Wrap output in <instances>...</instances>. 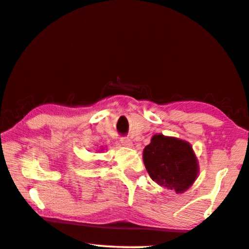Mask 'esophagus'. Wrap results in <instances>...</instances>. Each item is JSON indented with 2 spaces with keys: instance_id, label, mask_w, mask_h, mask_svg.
I'll list each match as a JSON object with an SVG mask.
<instances>
[{
  "instance_id": "obj_1",
  "label": "esophagus",
  "mask_w": 249,
  "mask_h": 249,
  "mask_svg": "<svg viewBox=\"0 0 249 249\" xmlns=\"http://www.w3.org/2000/svg\"><path fill=\"white\" fill-rule=\"evenodd\" d=\"M121 143L124 146H132V141L128 137H121Z\"/></svg>"
}]
</instances>
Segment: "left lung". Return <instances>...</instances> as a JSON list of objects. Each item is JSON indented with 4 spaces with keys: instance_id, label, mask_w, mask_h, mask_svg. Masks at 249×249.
I'll use <instances>...</instances> for the list:
<instances>
[{
    "instance_id": "8db88e82",
    "label": "left lung",
    "mask_w": 249,
    "mask_h": 249,
    "mask_svg": "<svg viewBox=\"0 0 249 249\" xmlns=\"http://www.w3.org/2000/svg\"><path fill=\"white\" fill-rule=\"evenodd\" d=\"M143 160L151 178L177 194L192 186L198 176V161L187 142L155 134L143 151Z\"/></svg>"
}]
</instances>
